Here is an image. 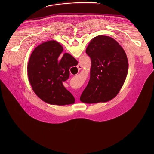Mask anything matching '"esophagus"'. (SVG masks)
<instances>
[{
    "label": "esophagus",
    "mask_w": 154,
    "mask_h": 154,
    "mask_svg": "<svg viewBox=\"0 0 154 154\" xmlns=\"http://www.w3.org/2000/svg\"><path fill=\"white\" fill-rule=\"evenodd\" d=\"M77 68H78V69H79V70H80V69H82V65H80V64H79V65L77 66Z\"/></svg>",
    "instance_id": "esophagus-1"
}]
</instances>
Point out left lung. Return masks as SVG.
I'll return each instance as SVG.
<instances>
[{
  "instance_id": "1",
  "label": "left lung",
  "mask_w": 154,
  "mask_h": 154,
  "mask_svg": "<svg viewBox=\"0 0 154 154\" xmlns=\"http://www.w3.org/2000/svg\"><path fill=\"white\" fill-rule=\"evenodd\" d=\"M86 53L91 60L90 79L80 100L86 103L108 102L116 96L125 80L128 68L126 54L113 38H94Z\"/></svg>"
}]
</instances>
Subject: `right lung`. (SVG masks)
Segmentation results:
<instances>
[{"instance_id": "right-lung-1", "label": "right lung", "mask_w": 154, "mask_h": 154, "mask_svg": "<svg viewBox=\"0 0 154 154\" xmlns=\"http://www.w3.org/2000/svg\"><path fill=\"white\" fill-rule=\"evenodd\" d=\"M63 51L55 41L45 42L33 50L28 63L27 74L33 91L51 105H65L75 102L63 82L68 79L70 68L78 61L68 53L63 54Z\"/></svg>"}]
</instances>
